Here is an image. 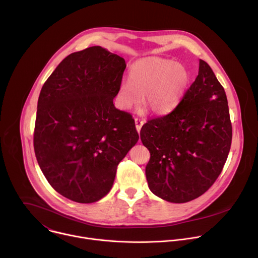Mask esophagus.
<instances>
[{"instance_id":"34e87169","label":"esophagus","mask_w":258,"mask_h":258,"mask_svg":"<svg viewBox=\"0 0 258 258\" xmlns=\"http://www.w3.org/2000/svg\"><path fill=\"white\" fill-rule=\"evenodd\" d=\"M135 123H136V128H137L138 133H140V131H141V128H142V125L144 124V120H142V119L136 117V118H135Z\"/></svg>"}]
</instances>
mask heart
<instances>
[{"label":"heart","instance_id":"b5f03b06","mask_svg":"<svg viewBox=\"0 0 258 258\" xmlns=\"http://www.w3.org/2000/svg\"><path fill=\"white\" fill-rule=\"evenodd\" d=\"M130 81H123L117 92V103L128 109L141 103L158 115L172 111L185 94L190 76L185 66L170 59L143 58L130 68Z\"/></svg>","mask_w":258,"mask_h":258}]
</instances>
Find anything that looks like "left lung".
<instances>
[{
  "label": "left lung",
  "instance_id": "1",
  "mask_svg": "<svg viewBox=\"0 0 258 258\" xmlns=\"http://www.w3.org/2000/svg\"><path fill=\"white\" fill-rule=\"evenodd\" d=\"M140 136L150 152L146 177L153 194L185 203L213 185L231 149L232 123L226 92L205 61L178 105L148 120Z\"/></svg>",
  "mask_w": 258,
  "mask_h": 258
}]
</instances>
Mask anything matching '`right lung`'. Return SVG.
<instances>
[{
  "mask_svg": "<svg viewBox=\"0 0 258 258\" xmlns=\"http://www.w3.org/2000/svg\"><path fill=\"white\" fill-rule=\"evenodd\" d=\"M125 61L100 46L68 55L44 84L34 124L38 163L52 188L79 203L111 190L118 163L139 140L115 108Z\"/></svg>",
  "mask_w": 258,
  "mask_h": 258,
  "instance_id": "add662e5",
  "label": "right lung"
}]
</instances>
